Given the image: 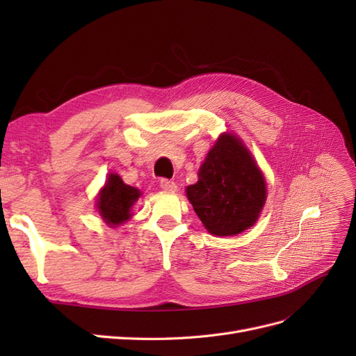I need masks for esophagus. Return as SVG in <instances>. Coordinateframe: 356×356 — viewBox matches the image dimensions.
Listing matches in <instances>:
<instances>
[{
  "label": "esophagus",
  "mask_w": 356,
  "mask_h": 356,
  "mask_svg": "<svg viewBox=\"0 0 356 356\" xmlns=\"http://www.w3.org/2000/svg\"><path fill=\"white\" fill-rule=\"evenodd\" d=\"M160 187H161V190H165V191H170V193L177 191V184L170 179H160Z\"/></svg>",
  "instance_id": "esophagus-1"
}]
</instances>
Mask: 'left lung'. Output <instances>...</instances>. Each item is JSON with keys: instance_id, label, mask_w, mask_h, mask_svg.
Listing matches in <instances>:
<instances>
[{"instance_id": "left-lung-1", "label": "left lung", "mask_w": 356, "mask_h": 356, "mask_svg": "<svg viewBox=\"0 0 356 356\" xmlns=\"http://www.w3.org/2000/svg\"><path fill=\"white\" fill-rule=\"evenodd\" d=\"M204 229L234 236L250 229L266 203V181L252 154L233 134H222L199 169V181L186 188Z\"/></svg>"}]
</instances>
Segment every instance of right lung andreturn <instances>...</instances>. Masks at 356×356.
Segmentation results:
<instances>
[{
    "label": "right lung",
    "mask_w": 356,
    "mask_h": 356,
    "mask_svg": "<svg viewBox=\"0 0 356 356\" xmlns=\"http://www.w3.org/2000/svg\"><path fill=\"white\" fill-rule=\"evenodd\" d=\"M141 196V191L127 186L117 174H110L104 188L99 191L96 207L102 220L115 227L132 217V208Z\"/></svg>",
    "instance_id": "1"
}]
</instances>
